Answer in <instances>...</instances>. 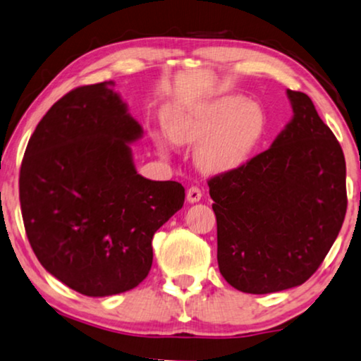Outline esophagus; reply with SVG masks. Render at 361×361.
<instances>
[{"label": "esophagus", "instance_id": "obj_1", "mask_svg": "<svg viewBox=\"0 0 361 361\" xmlns=\"http://www.w3.org/2000/svg\"><path fill=\"white\" fill-rule=\"evenodd\" d=\"M201 196H202V192H201V190L197 186H191L190 190L186 191L188 202H197V201L201 200Z\"/></svg>", "mask_w": 361, "mask_h": 361}]
</instances>
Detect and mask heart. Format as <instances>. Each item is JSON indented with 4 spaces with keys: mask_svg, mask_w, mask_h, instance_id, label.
Here are the masks:
<instances>
[{
    "mask_svg": "<svg viewBox=\"0 0 361 361\" xmlns=\"http://www.w3.org/2000/svg\"><path fill=\"white\" fill-rule=\"evenodd\" d=\"M175 144H197L196 165L204 173H229L245 165L260 144L267 118L255 101L224 96L195 108H175L165 116Z\"/></svg>",
    "mask_w": 361,
    "mask_h": 361,
    "instance_id": "heart-1",
    "label": "heart"
}]
</instances>
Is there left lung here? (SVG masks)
Returning <instances> with one entry per match:
<instances>
[{
  "label": "left lung",
  "mask_w": 361,
  "mask_h": 361,
  "mask_svg": "<svg viewBox=\"0 0 361 361\" xmlns=\"http://www.w3.org/2000/svg\"><path fill=\"white\" fill-rule=\"evenodd\" d=\"M286 94L293 119L270 149L207 181L219 271L242 293H276L307 281L347 212L342 147L307 94Z\"/></svg>",
  "instance_id": "left-lung-1"
}]
</instances>
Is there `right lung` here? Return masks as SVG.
Returning a JSON list of instances; mask_svg holds the SVG:
<instances>
[{
    "label": "right lung",
    "mask_w": 361,
    "mask_h": 361,
    "mask_svg": "<svg viewBox=\"0 0 361 361\" xmlns=\"http://www.w3.org/2000/svg\"><path fill=\"white\" fill-rule=\"evenodd\" d=\"M114 81L70 91L40 119L19 173L30 247L45 270L85 296L135 288L149 275L154 233L180 211L185 188L137 173L144 130Z\"/></svg>",
    "instance_id": "add662e5"
}]
</instances>
